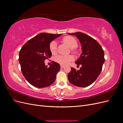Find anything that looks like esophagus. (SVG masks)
I'll list each match as a JSON object with an SVG mask.
<instances>
[{
  "label": "esophagus",
  "mask_w": 123,
  "mask_h": 123,
  "mask_svg": "<svg viewBox=\"0 0 123 123\" xmlns=\"http://www.w3.org/2000/svg\"><path fill=\"white\" fill-rule=\"evenodd\" d=\"M61 68H65V66H64V65H61Z\"/></svg>",
  "instance_id": "34e87169"
}]
</instances>
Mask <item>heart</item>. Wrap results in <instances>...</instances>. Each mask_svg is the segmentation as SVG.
<instances>
[{
    "label": "heart",
    "instance_id": "obj_1",
    "mask_svg": "<svg viewBox=\"0 0 123 123\" xmlns=\"http://www.w3.org/2000/svg\"><path fill=\"white\" fill-rule=\"evenodd\" d=\"M64 42L70 48L73 49L75 48L77 45V43L76 40L73 38L72 36H65L62 39ZM50 50L52 54H55L57 50V43L55 41H52L50 44ZM74 51V50H72ZM74 57L72 55H58L56 57L55 61L58 62L59 64L62 65H67L69 63L73 61Z\"/></svg>",
    "mask_w": 123,
    "mask_h": 123
}]
</instances>
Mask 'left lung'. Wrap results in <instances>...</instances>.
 <instances>
[{
    "label": "left lung",
    "mask_w": 123,
    "mask_h": 123,
    "mask_svg": "<svg viewBox=\"0 0 123 123\" xmlns=\"http://www.w3.org/2000/svg\"><path fill=\"white\" fill-rule=\"evenodd\" d=\"M68 34L75 36L79 39L82 50L80 57L75 62L78 66L81 65V67L79 70L71 68L68 80L75 86L88 87L97 79L101 72L105 62L104 50L97 41L83 33Z\"/></svg>",
    "instance_id": "obj_1"
}]
</instances>
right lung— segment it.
<instances>
[{"mask_svg": "<svg viewBox=\"0 0 123 123\" xmlns=\"http://www.w3.org/2000/svg\"><path fill=\"white\" fill-rule=\"evenodd\" d=\"M62 34L42 33L28 40L21 48L19 61L21 72L25 80L33 86L44 88L52 84L60 65L52 62L49 67L44 61L51 57L50 44Z\"/></svg>", "mask_w": 123, "mask_h": 123, "instance_id": "add662e5", "label": "right lung"}]
</instances>
